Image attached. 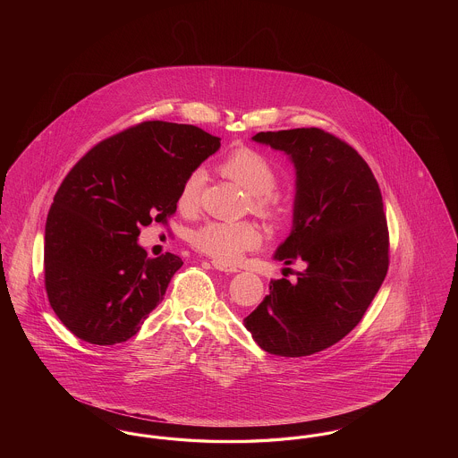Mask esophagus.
<instances>
[{
  "label": "esophagus",
  "mask_w": 458,
  "mask_h": 458,
  "mask_svg": "<svg viewBox=\"0 0 458 458\" xmlns=\"http://www.w3.org/2000/svg\"><path fill=\"white\" fill-rule=\"evenodd\" d=\"M213 266H215V269H218V271H223V273H237L239 269H237V266H232V264H226V262L223 261H213Z\"/></svg>",
  "instance_id": "1"
}]
</instances>
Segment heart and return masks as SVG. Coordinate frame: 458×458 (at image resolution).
Masks as SVG:
<instances>
[{
    "instance_id": "1",
    "label": "heart",
    "mask_w": 458,
    "mask_h": 458,
    "mask_svg": "<svg viewBox=\"0 0 458 458\" xmlns=\"http://www.w3.org/2000/svg\"><path fill=\"white\" fill-rule=\"evenodd\" d=\"M221 172L250 196V209L264 219H280L284 215V202L275 192L278 183L276 168L262 154L242 148L225 157ZM204 172L194 170L182 183L178 208L182 211L196 209ZM191 242L197 250L218 259L237 261L240 256L259 242L258 228L249 221H208L192 232Z\"/></svg>"
}]
</instances>
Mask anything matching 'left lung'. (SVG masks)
<instances>
[{
  "label": "left lung",
  "instance_id": "1",
  "mask_svg": "<svg viewBox=\"0 0 458 458\" xmlns=\"http://www.w3.org/2000/svg\"><path fill=\"white\" fill-rule=\"evenodd\" d=\"M252 140L286 154L295 168L292 232L273 258L302 271L292 282L273 280L243 327L269 353L312 355L359 325L385 282L383 197L360 154L327 131H259Z\"/></svg>",
  "mask_w": 458,
  "mask_h": 458
}]
</instances>
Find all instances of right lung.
Here are the masks:
<instances>
[{"instance_id": "right-lung-1", "label": "right lung", "mask_w": 458, "mask_h": 458, "mask_svg": "<svg viewBox=\"0 0 458 458\" xmlns=\"http://www.w3.org/2000/svg\"><path fill=\"white\" fill-rule=\"evenodd\" d=\"M219 146L194 125L144 122L94 146L66 174L46 219L44 282L77 338L127 342L163 301L183 261L148 258L140 226L174 215L182 183Z\"/></svg>"}]
</instances>
